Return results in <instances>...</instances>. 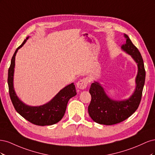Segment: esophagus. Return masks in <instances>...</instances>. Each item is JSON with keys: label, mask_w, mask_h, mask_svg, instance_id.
I'll use <instances>...</instances> for the list:
<instances>
[{"label": "esophagus", "mask_w": 155, "mask_h": 155, "mask_svg": "<svg viewBox=\"0 0 155 155\" xmlns=\"http://www.w3.org/2000/svg\"><path fill=\"white\" fill-rule=\"evenodd\" d=\"M88 82V79L87 78H83L77 83V87L79 89L83 90V89L86 88L87 87Z\"/></svg>", "instance_id": "obj_1"}]
</instances>
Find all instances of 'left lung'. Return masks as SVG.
<instances>
[{"label":"left lung","mask_w":155,"mask_h":155,"mask_svg":"<svg viewBox=\"0 0 155 155\" xmlns=\"http://www.w3.org/2000/svg\"><path fill=\"white\" fill-rule=\"evenodd\" d=\"M124 37L126 43L121 46V49L129 54L138 65L135 91L129 99L115 101L106 94L99 83H92L89 89L92 98L88 111L91 118L97 124L110 125L125 120L137 110L142 99L145 79L143 61L138 49L133 44L128 35L124 34Z\"/></svg>","instance_id":"8db88e82"}]
</instances>
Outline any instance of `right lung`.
I'll return each instance as SVG.
<instances>
[{
	"label": "right lung",
	"instance_id": "add662e5",
	"mask_svg": "<svg viewBox=\"0 0 155 155\" xmlns=\"http://www.w3.org/2000/svg\"><path fill=\"white\" fill-rule=\"evenodd\" d=\"M28 37H27L23 43L17 48L12 58L8 76L9 94L15 109L25 119L37 125H54L63 118L69 100L76 95V88L73 83L70 84L61 90L51 101L41 106H28L18 99L13 88L15 55L18 50L25 45Z\"/></svg>",
	"mask_w": 155,
	"mask_h": 155
}]
</instances>
